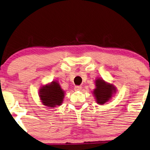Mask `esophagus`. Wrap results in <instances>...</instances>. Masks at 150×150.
<instances>
[{
	"label": "esophagus",
	"instance_id": "34e87169",
	"mask_svg": "<svg viewBox=\"0 0 150 150\" xmlns=\"http://www.w3.org/2000/svg\"><path fill=\"white\" fill-rule=\"evenodd\" d=\"M74 90L76 91H79L81 90V86H76L74 87Z\"/></svg>",
	"mask_w": 150,
	"mask_h": 150
}]
</instances>
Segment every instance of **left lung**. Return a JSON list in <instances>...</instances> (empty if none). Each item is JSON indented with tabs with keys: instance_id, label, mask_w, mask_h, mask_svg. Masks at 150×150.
Wrapping results in <instances>:
<instances>
[{
	"instance_id": "obj_1",
	"label": "left lung",
	"mask_w": 150,
	"mask_h": 150,
	"mask_svg": "<svg viewBox=\"0 0 150 150\" xmlns=\"http://www.w3.org/2000/svg\"><path fill=\"white\" fill-rule=\"evenodd\" d=\"M96 86L97 88L94 90V95L95 96L97 103L103 104L107 102L111 97L113 92V86L108 85L104 81L101 79L96 81Z\"/></svg>"
}]
</instances>
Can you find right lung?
I'll return each mask as SVG.
<instances>
[{"instance_id":"1","label":"right lung","mask_w":150,"mask_h":150,"mask_svg":"<svg viewBox=\"0 0 150 150\" xmlns=\"http://www.w3.org/2000/svg\"><path fill=\"white\" fill-rule=\"evenodd\" d=\"M40 94L43 104L49 107H55L56 105L60 106L64 97V92L56 82L42 87Z\"/></svg>"}]
</instances>
